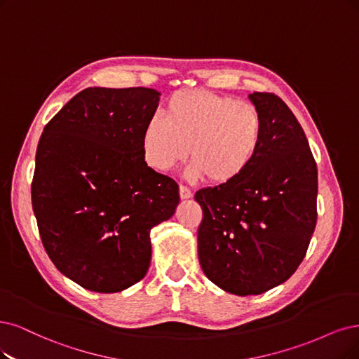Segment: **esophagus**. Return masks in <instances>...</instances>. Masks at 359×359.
Masks as SVG:
<instances>
[{
    "label": "esophagus",
    "instance_id": "esophagus-1",
    "mask_svg": "<svg viewBox=\"0 0 359 359\" xmlns=\"http://www.w3.org/2000/svg\"><path fill=\"white\" fill-rule=\"evenodd\" d=\"M179 194H180V198H182V200H188V198H191V196H192V191H191L189 188H187V187H183V184H180Z\"/></svg>",
    "mask_w": 359,
    "mask_h": 359
}]
</instances>
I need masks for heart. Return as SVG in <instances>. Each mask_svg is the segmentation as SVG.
I'll list each match as a JSON object with an SVG mask.
<instances>
[{"mask_svg":"<svg viewBox=\"0 0 359 359\" xmlns=\"http://www.w3.org/2000/svg\"><path fill=\"white\" fill-rule=\"evenodd\" d=\"M262 140L263 119L253 103L195 88L175 93L165 118L149 119L142 146L146 161L159 171L176 167L191 149L189 177L226 184L253 164Z\"/></svg>","mask_w":359,"mask_h":359,"instance_id":"1","label":"heart"}]
</instances>
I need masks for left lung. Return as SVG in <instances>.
<instances>
[{
	"instance_id": "left-lung-1",
	"label": "left lung",
	"mask_w": 359,
	"mask_h": 359,
	"mask_svg": "<svg viewBox=\"0 0 359 359\" xmlns=\"http://www.w3.org/2000/svg\"><path fill=\"white\" fill-rule=\"evenodd\" d=\"M248 97L263 119L256 159L236 180L195 194L203 208L201 268L236 296L287 281L306 255L318 216L316 163L297 118L273 93Z\"/></svg>"
}]
</instances>
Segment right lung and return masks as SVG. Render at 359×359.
Returning <instances> with one entry per match:
<instances>
[{"mask_svg":"<svg viewBox=\"0 0 359 359\" xmlns=\"http://www.w3.org/2000/svg\"><path fill=\"white\" fill-rule=\"evenodd\" d=\"M159 93L88 87L44 127L31 187L55 266L90 291L118 293L151 263L154 226L175 215L179 187L144 161L142 137Z\"/></svg>","mask_w":359,"mask_h":359,"instance_id":"right-lung-1","label":"right lung"}]
</instances>
